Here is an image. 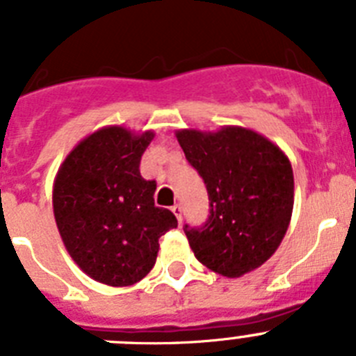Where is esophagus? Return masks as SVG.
<instances>
[{
  "instance_id": "1",
  "label": "esophagus",
  "mask_w": 356,
  "mask_h": 356,
  "mask_svg": "<svg viewBox=\"0 0 356 356\" xmlns=\"http://www.w3.org/2000/svg\"><path fill=\"white\" fill-rule=\"evenodd\" d=\"M171 210H172V213L176 216V219H178V222L184 221V209H181V205H172Z\"/></svg>"
}]
</instances>
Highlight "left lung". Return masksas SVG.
I'll return each mask as SVG.
<instances>
[{
	"label": "left lung",
	"mask_w": 356,
	"mask_h": 356,
	"mask_svg": "<svg viewBox=\"0 0 356 356\" xmlns=\"http://www.w3.org/2000/svg\"><path fill=\"white\" fill-rule=\"evenodd\" d=\"M176 137L209 193L207 221L184 226L196 259L229 278L262 266L278 250L294 205L284 151L246 128L181 130Z\"/></svg>",
	"instance_id": "obj_1"
}]
</instances>
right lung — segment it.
Returning a JSON list of instances; mask_svg holds the SVG:
<instances>
[{
  "instance_id": "add662e5",
  "label": "right lung",
  "mask_w": 356,
  "mask_h": 356,
  "mask_svg": "<svg viewBox=\"0 0 356 356\" xmlns=\"http://www.w3.org/2000/svg\"><path fill=\"white\" fill-rule=\"evenodd\" d=\"M153 131L131 135L110 127L69 153L53 187L58 232L72 260L90 278L127 287L153 269L159 238L178 226L175 213L155 205L156 181L139 165Z\"/></svg>"
}]
</instances>
